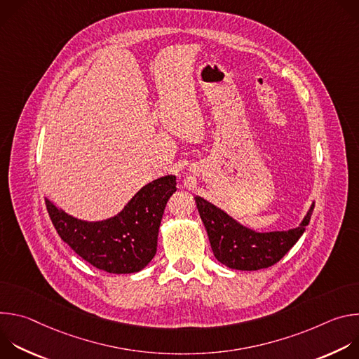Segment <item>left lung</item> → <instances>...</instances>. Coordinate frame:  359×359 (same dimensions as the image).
Wrapping results in <instances>:
<instances>
[{"label": "left lung", "instance_id": "obj_1", "mask_svg": "<svg viewBox=\"0 0 359 359\" xmlns=\"http://www.w3.org/2000/svg\"><path fill=\"white\" fill-rule=\"evenodd\" d=\"M215 257L233 270L255 271L278 263L309 226L314 203L298 227L287 231H254L200 196L194 197Z\"/></svg>", "mask_w": 359, "mask_h": 359}]
</instances>
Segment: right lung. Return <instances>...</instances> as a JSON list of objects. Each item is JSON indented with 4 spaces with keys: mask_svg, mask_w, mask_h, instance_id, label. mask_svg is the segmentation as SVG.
Segmentation results:
<instances>
[{
    "mask_svg": "<svg viewBox=\"0 0 359 359\" xmlns=\"http://www.w3.org/2000/svg\"><path fill=\"white\" fill-rule=\"evenodd\" d=\"M176 191V176L168 175L143 186L116 216L79 220L45 198L60 237L85 262L112 274L137 273L155 257L166 203Z\"/></svg>",
    "mask_w": 359,
    "mask_h": 359,
    "instance_id": "1",
    "label": "right lung"
}]
</instances>
